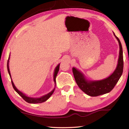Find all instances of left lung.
Masks as SVG:
<instances>
[{
    "mask_svg": "<svg viewBox=\"0 0 129 129\" xmlns=\"http://www.w3.org/2000/svg\"><path fill=\"white\" fill-rule=\"evenodd\" d=\"M113 34L118 42L120 52L116 68L109 77L102 80H88L81 71L74 67L72 68L77 85L82 91L90 96H97L109 92L118 82L122 74L123 68L122 47L120 39L116 36L114 33Z\"/></svg>",
    "mask_w": 129,
    "mask_h": 129,
    "instance_id": "left-lung-1",
    "label": "left lung"
}]
</instances>
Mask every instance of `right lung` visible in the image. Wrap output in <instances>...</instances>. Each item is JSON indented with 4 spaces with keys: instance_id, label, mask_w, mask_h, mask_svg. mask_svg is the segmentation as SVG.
<instances>
[{
    "instance_id": "add662e5",
    "label": "right lung",
    "mask_w": 129,
    "mask_h": 129,
    "mask_svg": "<svg viewBox=\"0 0 129 129\" xmlns=\"http://www.w3.org/2000/svg\"><path fill=\"white\" fill-rule=\"evenodd\" d=\"M9 58H10V54H9V56L8 58V62H7V69H8V73L9 74V76H10V78L11 79V82L12 84L13 87V88L15 89V90L17 92L18 94H19L21 96L22 98V99H24V100H25L26 102L29 103H31V104H37V103H42L46 102L47 100H48L49 98L51 97V96L52 95V93H53L55 91V87L53 89L52 91H51L50 92H49L46 95H44L40 97V98H31V97H29L27 96V95H26L25 94H24V93H22L21 91H20L18 90V89L16 88V87L15 86V85H14V83L13 82L12 79L11 78V73H10V71H9ZM60 64H58L56 67L55 68V71H54V73H53V81H54V82L55 83V86H56V78L57 73L59 71V68H60ZM56 87V86H55Z\"/></svg>"
}]
</instances>
